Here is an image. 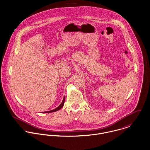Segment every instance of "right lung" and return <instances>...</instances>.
I'll return each instance as SVG.
<instances>
[{
  "label": "right lung",
  "instance_id": "1",
  "mask_svg": "<svg viewBox=\"0 0 150 150\" xmlns=\"http://www.w3.org/2000/svg\"><path fill=\"white\" fill-rule=\"evenodd\" d=\"M64 102H65V96L64 97V99L61 103V104L57 107L55 109H53V110H49V111H47V112H43L42 113H50V112H56L59 109H61L62 108V107L64 106Z\"/></svg>",
  "mask_w": 150,
  "mask_h": 150
}]
</instances>
